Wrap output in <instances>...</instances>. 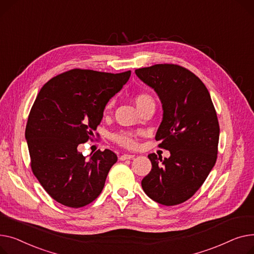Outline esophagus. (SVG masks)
<instances>
[{"instance_id": "obj_1", "label": "esophagus", "mask_w": 254, "mask_h": 254, "mask_svg": "<svg viewBox=\"0 0 254 254\" xmlns=\"http://www.w3.org/2000/svg\"><path fill=\"white\" fill-rule=\"evenodd\" d=\"M134 157V155H130V154H124V155H122L121 157H120V160L121 161H125V160H128V159H133Z\"/></svg>"}]
</instances>
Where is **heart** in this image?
Listing matches in <instances>:
<instances>
[{
    "label": "heart",
    "instance_id": "heart-1",
    "mask_svg": "<svg viewBox=\"0 0 254 254\" xmlns=\"http://www.w3.org/2000/svg\"><path fill=\"white\" fill-rule=\"evenodd\" d=\"M134 101H135L136 106L139 110L143 109L148 104H155V99L151 94L147 92H139L134 96ZM115 104V99L111 98L104 104L103 112L104 114H108L112 111ZM140 132L139 131H131V130H120L115 132L112 135V139L118 143L119 145L127 147V148H134L138 145V136Z\"/></svg>",
    "mask_w": 254,
    "mask_h": 254
}]
</instances>
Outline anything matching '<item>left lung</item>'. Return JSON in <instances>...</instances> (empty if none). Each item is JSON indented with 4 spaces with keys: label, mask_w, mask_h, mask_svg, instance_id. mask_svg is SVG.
Returning a JSON list of instances; mask_svg holds the SVG:
<instances>
[{
    "label": "left lung",
    "mask_w": 254,
    "mask_h": 254,
    "mask_svg": "<svg viewBox=\"0 0 254 254\" xmlns=\"http://www.w3.org/2000/svg\"><path fill=\"white\" fill-rule=\"evenodd\" d=\"M135 73L161 99L164 113L156 140L170 152L164 159L156 154L147 156L152 170L141 187L157 203L182 204L201 188L216 162V111L204 83L184 66L161 64L137 68Z\"/></svg>",
    "instance_id": "8db88e82"
}]
</instances>
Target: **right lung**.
<instances>
[{
    "instance_id": "1",
    "label": "right lung",
    "mask_w": 254,
    "mask_h": 254,
    "mask_svg": "<svg viewBox=\"0 0 254 254\" xmlns=\"http://www.w3.org/2000/svg\"><path fill=\"white\" fill-rule=\"evenodd\" d=\"M130 74L131 70L111 73L73 68L42 87L28 115L25 138L32 171L56 202L80 208L100 195L118 157L107 148L86 159L77 148L93 139L104 104Z\"/></svg>"
}]
</instances>
